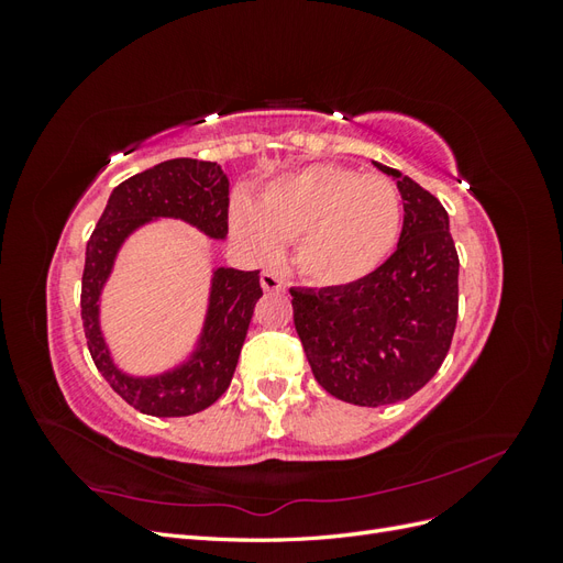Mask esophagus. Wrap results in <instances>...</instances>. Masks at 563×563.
Listing matches in <instances>:
<instances>
[{
	"instance_id": "esophagus-1",
	"label": "esophagus",
	"mask_w": 563,
	"mask_h": 563,
	"mask_svg": "<svg viewBox=\"0 0 563 563\" xmlns=\"http://www.w3.org/2000/svg\"><path fill=\"white\" fill-rule=\"evenodd\" d=\"M261 286H263V291H269V294L284 291V288H286V284H284V279H282V275H279V272H275V269H263V275H261Z\"/></svg>"
}]
</instances>
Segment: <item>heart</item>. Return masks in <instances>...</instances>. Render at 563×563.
<instances>
[{
  "label": "heart",
  "instance_id": "b5f03b06",
  "mask_svg": "<svg viewBox=\"0 0 563 563\" xmlns=\"http://www.w3.org/2000/svg\"><path fill=\"white\" fill-rule=\"evenodd\" d=\"M232 234L258 255L296 240L300 275L327 288L347 286L378 269L397 244L401 197L383 176L312 164L269 183L255 207L236 199Z\"/></svg>",
  "mask_w": 563,
  "mask_h": 563
}]
</instances>
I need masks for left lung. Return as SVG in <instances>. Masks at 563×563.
<instances>
[{
  "mask_svg": "<svg viewBox=\"0 0 563 563\" xmlns=\"http://www.w3.org/2000/svg\"><path fill=\"white\" fill-rule=\"evenodd\" d=\"M404 225L397 251L338 288H291L294 323L317 383L356 406L413 397L444 364L457 321V253L441 201L397 168Z\"/></svg>",
  "mask_w": 563,
  "mask_h": 563,
  "instance_id": "8db88e82",
  "label": "left lung"
}]
</instances>
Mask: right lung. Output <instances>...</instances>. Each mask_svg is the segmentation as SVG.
I'll use <instances>...</instances> for the list:
<instances>
[{
	"label": "right lung",
	"mask_w": 563,
	"mask_h": 563,
	"mask_svg": "<svg viewBox=\"0 0 563 563\" xmlns=\"http://www.w3.org/2000/svg\"><path fill=\"white\" fill-rule=\"evenodd\" d=\"M230 180L216 162L168 159L119 183L87 244L81 277V321L93 364L135 411L157 418L192 416L230 387L246 340L253 308L263 296L258 269L213 267L207 317L192 352L155 376H133L112 360L100 327V298L129 236L155 220L172 218L211 240L228 236Z\"/></svg>",
	"instance_id": "add662e5"
}]
</instances>
